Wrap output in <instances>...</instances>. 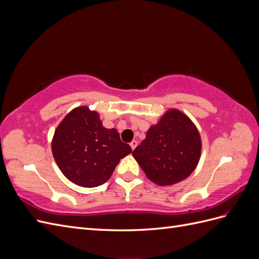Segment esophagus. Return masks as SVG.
<instances>
[{
    "label": "esophagus",
    "mask_w": 259,
    "mask_h": 259,
    "mask_svg": "<svg viewBox=\"0 0 259 259\" xmlns=\"http://www.w3.org/2000/svg\"><path fill=\"white\" fill-rule=\"evenodd\" d=\"M137 142H136V140H133V142L130 144V146H131V148H132V150H134V149L137 147Z\"/></svg>",
    "instance_id": "esophagus-1"
}]
</instances>
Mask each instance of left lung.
<instances>
[{"mask_svg":"<svg viewBox=\"0 0 259 259\" xmlns=\"http://www.w3.org/2000/svg\"><path fill=\"white\" fill-rule=\"evenodd\" d=\"M201 150V136L194 123L184 112L169 109L147 131L133 156L151 182L170 186L191 175Z\"/></svg>","mask_w":259,"mask_h":259,"instance_id":"8db88e82","label":"left lung"}]
</instances>
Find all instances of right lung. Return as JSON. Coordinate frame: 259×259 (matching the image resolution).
<instances>
[{
  "mask_svg": "<svg viewBox=\"0 0 259 259\" xmlns=\"http://www.w3.org/2000/svg\"><path fill=\"white\" fill-rule=\"evenodd\" d=\"M52 152L70 182L94 188L111 177L120 160L132 152L115 128L103 126L99 113L82 106L70 111L57 126Z\"/></svg>",
  "mask_w": 259,
  "mask_h": 259,
  "instance_id": "add662e5",
  "label": "right lung"
}]
</instances>
